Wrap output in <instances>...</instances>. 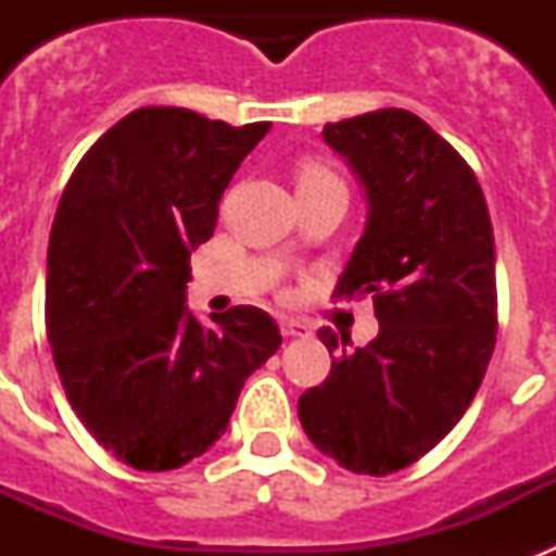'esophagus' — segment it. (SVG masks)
<instances>
[{"mask_svg": "<svg viewBox=\"0 0 556 556\" xmlns=\"http://www.w3.org/2000/svg\"><path fill=\"white\" fill-rule=\"evenodd\" d=\"M281 333L283 337H308V333H312V326L303 320H294V317H283Z\"/></svg>", "mask_w": 556, "mask_h": 556, "instance_id": "34e87169", "label": "esophagus"}]
</instances>
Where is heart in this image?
I'll return each mask as SVG.
<instances>
[{"mask_svg":"<svg viewBox=\"0 0 556 556\" xmlns=\"http://www.w3.org/2000/svg\"><path fill=\"white\" fill-rule=\"evenodd\" d=\"M326 178H333V175L320 164H303L301 172H298V184H308V180H326Z\"/></svg>","mask_w":556,"mask_h":556,"instance_id":"1","label":"heart"}]
</instances>
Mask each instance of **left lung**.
Wrapping results in <instances>:
<instances>
[{"instance_id": "obj_1", "label": "left lung", "mask_w": 556, "mask_h": 556, "mask_svg": "<svg viewBox=\"0 0 556 556\" xmlns=\"http://www.w3.org/2000/svg\"><path fill=\"white\" fill-rule=\"evenodd\" d=\"M323 139L367 198L337 298L372 294L378 337L333 358L298 415L342 468L387 476L429 454L481 387L498 328L493 225L473 169L415 113H362ZM320 339L339 348L331 328Z\"/></svg>"}]
</instances>
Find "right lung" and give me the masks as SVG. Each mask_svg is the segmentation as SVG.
<instances>
[{
	"label": "right lung",
	"instance_id": "right-lung-1",
	"mask_svg": "<svg viewBox=\"0 0 556 556\" xmlns=\"http://www.w3.org/2000/svg\"><path fill=\"white\" fill-rule=\"evenodd\" d=\"M269 122L230 127L186 108L127 113L83 155L47 253V337L68 404L136 470H175L228 429L236 397L278 348L267 312L203 323L186 306L191 250Z\"/></svg>",
	"mask_w": 556,
	"mask_h": 556
}]
</instances>
